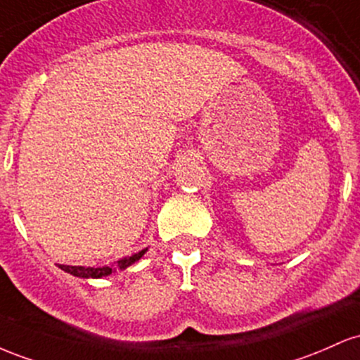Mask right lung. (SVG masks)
I'll return each mask as SVG.
<instances>
[{"label": "right lung", "mask_w": 360, "mask_h": 360, "mask_svg": "<svg viewBox=\"0 0 360 360\" xmlns=\"http://www.w3.org/2000/svg\"><path fill=\"white\" fill-rule=\"evenodd\" d=\"M146 253V250H143V252L136 253V255L132 257H127V258H122V260L115 262V267H78V265H59L60 270H64V272L71 274V276L75 277H83V278H100V277H107L110 276L114 270H122V269H127L129 265H132L134 262L139 260L141 257Z\"/></svg>", "instance_id": "1"}]
</instances>
